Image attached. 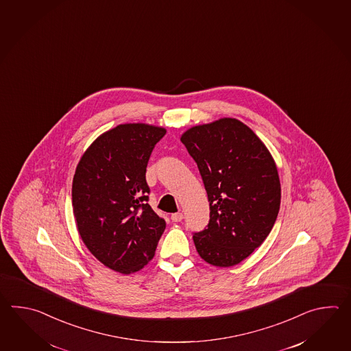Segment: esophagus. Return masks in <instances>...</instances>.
Segmentation results:
<instances>
[{"mask_svg": "<svg viewBox=\"0 0 351 351\" xmlns=\"http://www.w3.org/2000/svg\"><path fill=\"white\" fill-rule=\"evenodd\" d=\"M171 219H172L173 222H180L182 219H183V213H173L172 216H171Z\"/></svg>", "mask_w": 351, "mask_h": 351, "instance_id": "esophagus-1", "label": "esophagus"}]
</instances>
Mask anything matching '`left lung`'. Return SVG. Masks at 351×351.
Segmentation results:
<instances>
[{"label": "left lung", "instance_id": "8db88e82", "mask_svg": "<svg viewBox=\"0 0 351 351\" xmlns=\"http://www.w3.org/2000/svg\"><path fill=\"white\" fill-rule=\"evenodd\" d=\"M180 141L208 195V226L193 234L197 252L217 267L239 265L276 222L281 203L276 163L261 139L233 118L195 125Z\"/></svg>", "mask_w": 351, "mask_h": 351}]
</instances>
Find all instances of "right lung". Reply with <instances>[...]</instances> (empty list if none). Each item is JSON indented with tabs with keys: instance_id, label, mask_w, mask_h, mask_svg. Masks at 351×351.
I'll list each match as a JSON object with an SVG mask.
<instances>
[{
	"instance_id": "add662e5",
	"label": "right lung",
	"mask_w": 351,
	"mask_h": 351,
	"mask_svg": "<svg viewBox=\"0 0 351 351\" xmlns=\"http://www.w3.org/2000/svg\"><path fill=\"white\" fill-rule=\"evenodd\" d=\"M167 130L120 124L93 142L75 171L73 210L77 231L106 267L129 275L154 257L165 221L147 203L150 154Z\"/></svg>"
}]
</instances>
